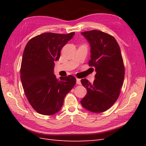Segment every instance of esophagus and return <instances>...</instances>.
<instances>
[{"instance_id": "obj_1", "label": "esophagus", "mask_w": 146, "mask_h": 146, "mask_svg": "<svg viewBox=\"0 0 146 146\" xmlns=\"http://www.w3.org/2000/svg\"><path fill=\"white\" fill-rule=\"evenodd\" d=\"M76 83L78 85H81V81H80V79L76 78Z\"/></svg>"}]
</instances>
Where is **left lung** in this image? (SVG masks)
<instances>
[{"mask_svg":"<svg viewBox=\"0 0 146 146\" xmlns=\"http://www.w3.org/2000/svg\"><path fill=\"white\" fill-rule=\"evenodd\" d=\"M81 34L90 46L88 64L95 68L96 75L92 83L85 78L81 80L87 94L80 102L87 110L101 113L115 104L123 85L125 68L120 49L113 36L100 31Z\"/></svg>","mask_w":146,"mask_h":146,"instance_id":"obj_1","label":"left lung"}]
</instances>
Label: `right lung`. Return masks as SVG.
I'll use <instances>...</instances> for the list:
<instances>
[{
  "label": "right lung",
  "mask_w": 146,
  "mask_h": 146,
  "mask_svg": "<svg viewBox=\"0 0 146 146\" xmlns=\"http://www.w3.org/2000/svg\"><path fill=\"white\" fill-rule=\"evenodd\" d=\"M75 33L68 35L46 33L30 39L23 55L21 80L29 104L37 112L52 115L58 112L64 98L73 88L76 78L72 75L56 78L54 61L60 57L63 46Z\"/></svg>",
  "instance_id": "add662e5"
}]
</instances>
